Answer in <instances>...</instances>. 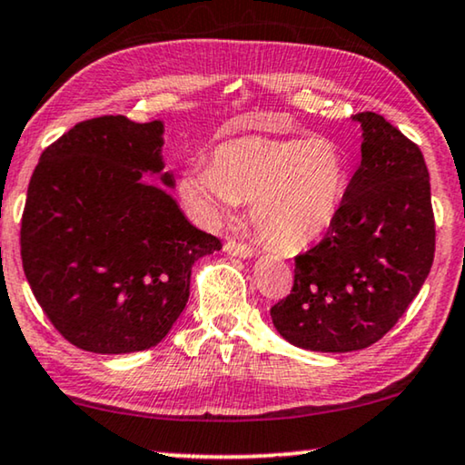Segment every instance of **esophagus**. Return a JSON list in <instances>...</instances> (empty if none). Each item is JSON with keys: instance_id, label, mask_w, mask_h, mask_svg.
<instances>
[{"instance_id": "esophagus-1", "label": "esophagus", "mask_w": 465, "mask_h": 465, "mask_svg": "<svg viewBox=\"0 0 465 465\" xmlns=\"http://www.w3.org/2000/svg\"><path fill=\"white\" fill-rule=\"evenodd\" d=\"M225 252L233 254V256H242V259H248V256H254V248L246 242H238V240H227L225 242Z\"/></svg>"}]
</instances>
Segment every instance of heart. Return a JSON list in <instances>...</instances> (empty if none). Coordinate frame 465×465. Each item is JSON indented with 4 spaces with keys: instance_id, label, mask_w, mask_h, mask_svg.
Listing matches in <instances>:
<instances>
[{
    "instance_id": "b5f03b06",
    "label": "heart",
    "mask_w": 465,
    "mask_h": 465,
    "mask_svg": "<svg viewBox=\"0 0 465 465\" xmlns=\"http://www.w3.org/2000/svg\"><path fill=\"white\" fill-rule=\"evenodd\" d=\"M351 179V158L330 137L246 135L193 163L179 190L204 221L251 203L256 233L277 251H302L330 230Z\"/></svg>"
}]
</instances>
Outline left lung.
Here are the masks:
<instances>
[{"label":"left lung","mask_w":465,"mask_h":465,"mask_svg":"<svg viewBox=\"0 0 465 465\" xmlns=\"http://www.w3.org/2000/svg\"><path fill=\"white\" fill-rule=\"evenodd\" d=\"M361 164L323 240L294 259L272 307L277 331L307 351L378 342L418 296L434 261L430 177L420 145L376 113H359Z\"/></svg>","instance_id":"1"}]
</instances>
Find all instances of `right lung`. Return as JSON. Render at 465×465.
Returning a JSON list of instances; mask_svg holds the SVG:
<instances>
[{
	"label": "right lung",
	"instance_id": "right-lung-1",
	"mask_svg": "<svg viewBox=\"0 0 465 465\" xmlns=\"http://www.w3.org/2000/svg\"><path fill=\"white\" fill-rule=\"evenodd\" d=\"M163 123H77L35 166L20 221L26 282L47 320L83 351L119 355L169 334L192 265L219 251L175 200L142 183L163 171ZM163 182L173 185L171 173Z\"/></svg>",
	"mask_w": 465,
	"mask_h": 465
}]
</instances>
